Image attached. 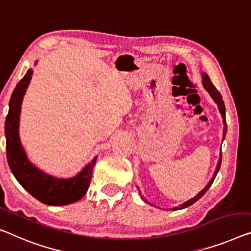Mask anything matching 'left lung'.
Wrapping results in <instances>:
<instances>
[{
	"label": "left lung",
	"instance_id": "8db88e82",
	"mask_svg": "<svg viewBox=\"0 0 251 251\" xmlns=\"http://www.w3.org/2000/svg\"><path fill=\"white\" fill-rule=\"evenodd\" d=\"M202 77H203V82H202V83H203L204 88H205V90H206L207 92H209L210 95H211V98L213 99V101L218 104L219 111H220V113H221L222 118H223V125H225V128H223V139H225V138H226V106H225V102H223V100H222V95L220 94V92L217 90V88H215V86L213 85V84H212L210 77L207 76V75L205 74V73H203ZM221 160H222V155H220L219 163H218V165H217V168H215V172H214L213 176H212V178H211L210 182L207 183L206 186L204 187L201 192H199L198 194H196L193 199L188 200V201H186V202L183 203V204H180L179 206L173 207V209H171V210H173V211L182 210V209H185V207L192 205V204H194L196 201H199V200L201 199L204 194H205L206 191L209 190L210 186L212 185V183H213L214 178H215V177H217V174H218V172H219V169H220V166H221ZM141 198H142V200H144L145 202L148 203V201H146L144 196L141 195ZM149 204H150V203H149Z\"/></svg>",
	"mask_w": 251,
	"mask_h": 251
}]
</instances>
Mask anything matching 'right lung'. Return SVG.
Segmentation results:
<instances>
[{
  "mask_svg": "<svg viewBox=\"0 0 251 251\" xmlns=\"http://www.w3.org/2000/svg\"><path fill=\"white\" fill-rule=\"evenodd\" d=\"M37 64V61H36ZM32 69H29L14 88L5 119L6 158L15 178L34 199L47 205L59 206L78 201L86 194L92 179V172L98 157L71 178H56L46 174L30 163L19 137L21 103L31 80Z\"/></svg>",
  "mask_w": 251,
  "mask_h": 251,
  "instance_id": "right-lung-1",
  "label": "right lung"
}]
</instances>
